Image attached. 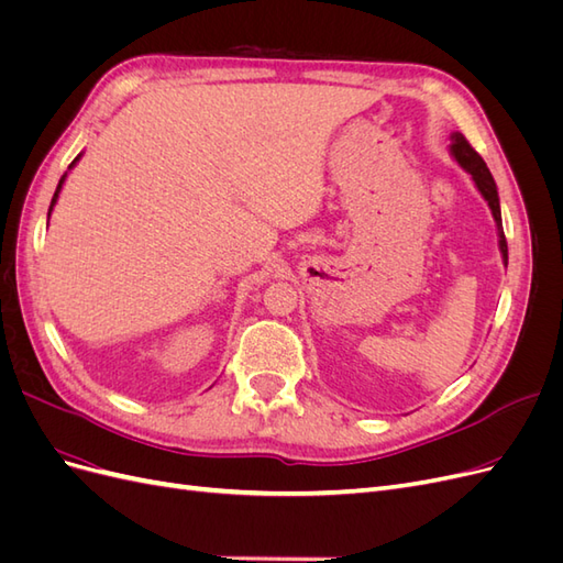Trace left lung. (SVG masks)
<instances>
[{
  "label": "left lung",
  "instance_id": "8db88e82",
  "mask_svg": "<svg viewBox=\"0 0 563 563\" xmlns=\"http://www.w3.org/2000/svg\"><path fill=\"white\" fill-rule=\"evenodd\" d=\"M451 145L449 152L453 162L463 168V172L472 178L474 187L479 190V195L484 197V201L488 203V209L493 213V220H496V230H498V249L503 255V263L507 265V242H505V232H503V216H500V197H498V187L496 180H493L486 162L476 155V152L470 147V143L465 141L463 133L453 131L451 135Z\"/></svg>",
  "mask_w": 563,
  "mask_h": 563
}]
</instances>
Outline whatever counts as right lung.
<instances>
[{"label":"right lung","mask_w":563,"mask_h":563,"mask_svg":"<svg viewBox=\"0 0 563 563\" xmlns=\"http://www.w3.org/2000/svg\"><path fill=\"white\" fill-rule=\"evenodd\" d=\"M81 155H84V152H79V155L75 157V162L70 164V166H67V172L63 174V178L58 180V187H56V192H54V199H51V207H48V218H51V211H54V207H56V201H58V195H60V190H63V185H65V178H67V174H70L73 172V168L77 166V162L81 159ZM48 225V223H46Z\"/></svg>","instance_id":"add662e5"}]
</instances>
